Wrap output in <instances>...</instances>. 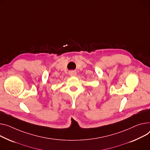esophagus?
Wrapping results in <instances>:
<instances>
[{"label":"esophagus","instance_id":"obj_1","mask_svg":"<svg viewBox=\"0 0 150 150\" xmlns=\"http://www.w3.org/2000/svg\"><path fill=\"white\" fill-rule=\"evenodd\" d=\"M69 75L71 76H76V72L74 71H72L69 72Z\"/></svg>","mask_w":150,"mask_h":150}]
</instances>
